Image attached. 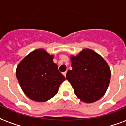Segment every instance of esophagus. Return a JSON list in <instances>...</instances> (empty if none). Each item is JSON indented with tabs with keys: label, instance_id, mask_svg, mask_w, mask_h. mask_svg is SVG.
<instances>
[{
	"label": "esophagus",
	"instance_id": "34e87169",
	"mask_svg": "<svg viewBox=\"0 0 126 126\" xmlns=\"http://www.w3.org/2000/svg\"><path fill=\"white\" fill-rule=\"evenodd\" d=\"M62 74H63V75H64V77H66V72H64Z\"/></svg>",
	"mask_w": 126,
	"mask_h": 126
}]
</instances>
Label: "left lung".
Instances as JSON below:
<instances>
[{"label":"left lung","instance_id":"left-lung-1","mask_svg":"<svg viewBox=\"0 0 126 126\" xmlns=\"http://www.w3.org/2000/svg\"><path fill=\"white\" fill-rule=\"evenodd\" d=\"M72 70L66 73V79L73 87L74 93L85 103L99 100L109 87L111 70L105 60L91 49H83L72 56Z\"/></svg>","mask_w":126,"mask_h":126}]
</instances>
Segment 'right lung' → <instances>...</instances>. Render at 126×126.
<instances>
[{
  "instance_id": "1",
  "label": "right lung",
  "mask_w": 126,
  "mask_h": 126,
  "mask_svg": "<svg viewBox=\"0 0 126 126\" xmlns=\"http://www.w3.org/2000/svg\"><path fill=\"white\" fill-rule=\"evenodd\" d=\"M53 58L54 56L44 49H38L28 54L17 66V80L30 99L44 102L52 99L66 80Z\"/></svg>"
}]
</instances>
